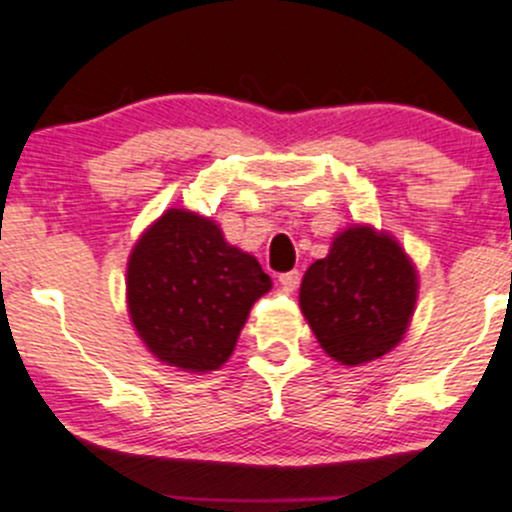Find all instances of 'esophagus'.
Wrapping results in <instances>:
<instances>
[{"mask_svg": "<svg viewBox=\"0 0 512 512\" xmlns=\"http://www.w3.org/2000/svg\"><path fill=\"white\" fill-rule=\"evenodd\" d=\"M299 280H302L299 270H289V272H282V275H280V285L285 287L287 292H294V289L299 287Z\"/></svg>", "mask_w": 512, "mask_h": 512, "instance_id": "obj_1", "label": "esophagus"}]
</instances>
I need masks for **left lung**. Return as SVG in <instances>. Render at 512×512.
I'll list each match as a JSON object with an SVG mask.
<instances>
[{"instance_id": "8db88e82", "label": "left lung", "mask_w": 512, "mask_h": 512, "mask_svg": "<svg viewBox=\"0 0 512 512\" xmlns=\"http://www.w3.org/2000/svg\"><path fill=\"white\" fill-rule=\"evenodd\" d=\"M299 304L324 352L347 366L366 364L404 337L416 304V272L389 235L349 227L304 272Z\"/></svg>"}]
</instances>
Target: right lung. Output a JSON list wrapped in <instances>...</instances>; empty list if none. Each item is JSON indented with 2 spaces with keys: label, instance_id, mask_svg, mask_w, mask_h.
<instances>
[{
  "label": "right lung",
  "instance_id": "obj_1",
  "mask_svg": "<svg viewBox=\"0 0 512 512\" xmlns=\"http://www.w3.org/2000/svg\"><path fill=\"white\" fill-rule=\"evenodd\" d=\"M126 285L133 324L160 361L213 371L272 282L255 257L227 245L218 225L168 210L133 247Z\"/></svg>",
  "mask_w": 512,
  "mask_h": 512
}]
</instances>
